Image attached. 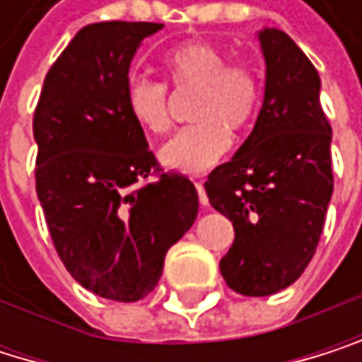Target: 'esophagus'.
I'll use <instances>...</instances> for the list:
<instances>
[{
	"label": "esophagus",
	"mask_w": 362,
	"mask_h": 362,
	"mask_svg": "<svg viewBox=\"0 0 362 362\" xmlns=\"http://www.w3.org/2000/svg\"><path fill=\"white\" fill-rule=\"evenodd\" d=\"M196 189H198V200H200V204L206 206V204H209V198H206V192H204L202 181H196Z\"/></svg>",
	"instance_id": "1"
}]
</instances>
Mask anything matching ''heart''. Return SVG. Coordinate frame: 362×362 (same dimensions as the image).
<instances>
[{"instance_id":"b5f03b06","label":"heart","mask_w":362,"mask_h":362,"mask_svg":"<svg viewBox=\"0 0 362 362\" xmlns=\"http://www.w3.org/2000/svg\"><path fill=\"white\" fill-rule=\"evenodd\" d=\"M166 83L175 91L194 87L189 119L196 121L162 147L166 166L200 175L213 168L230 149V132L252 125L262 102L258 70L243 59L228 62V53L206 40L177 44L162 57ZM168 87L151 78H132L125 87V108L143 132L160 136L168 132Z\"/></svg>"}]
</instances>
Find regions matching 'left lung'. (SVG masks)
Instances as JSON below:
<instances>
[{"label": "left lung", "mask_w": 362, "mask_h": 362, "mask_svg": "<svg viewBox=\"0 0 362 362\" xmlns=\"http://www.w3.org/2000/svg\"><path fill=\"white\" fill-rule=\"evenodd\" d=\"M260 44L267 89L254 132L204 183L213 209L235 226V243L219 271L230 290L245 296L275 294L300 277L333 194L320 76L288 33L264 29Z\"/></svg>", "instance_id": "8db88e82"}]
</instances>
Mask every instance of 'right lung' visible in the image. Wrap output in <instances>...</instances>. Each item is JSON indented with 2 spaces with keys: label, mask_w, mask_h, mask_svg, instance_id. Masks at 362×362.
Here are the masks:
<instances>
[{
  "label": "right lung",
  "mask_w": 362,
  "mask_h": 362,
  "mask_svg": "<svg viewBox=\"0 0 362 362\" xmlns=\"http://www.w3.org/2000/svg\"><path fill=\"white\" fill-rule=\"evenodd\" d=\"M162 23L83 27L51 66L33 112L35 192L70 275L102 298L134 303L198 215L194 183L164 170L125 108L129 62Z\"/></svg>",
  "instance_id": "1"
}]
</instances>
